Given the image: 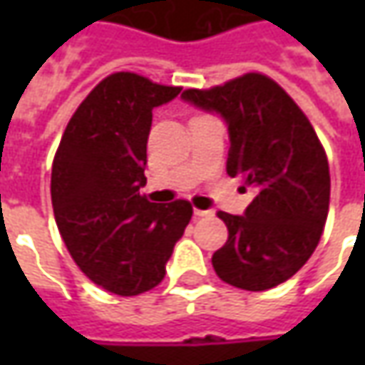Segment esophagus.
Instances as JSON below:
<instances>
[{
	"label": "esophagus",
	"instance_id": "obj_1",
	"mask_svg": "<svg viewBox=\"0 0 365 365\" xmlns=\"http://www.w3.org/2000/svg\"><path fill=\"white\" fill-rule=\"evenodd\" d=\"M192 213H195V217H207V215H211V211H203V209H195Z\"/></svg>",
	"mask_w": 365,
	"mask_h": 365
}]
</instances>
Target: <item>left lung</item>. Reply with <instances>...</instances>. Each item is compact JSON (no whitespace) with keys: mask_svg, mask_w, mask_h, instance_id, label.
I'll return each instance as SVG.
<instances>
[{"mask_svg":"<svg viewBox=\"0 0 365 365\" xmlns=\"http://www.w3.org/2000/svg\"><path fill=\"white\" fill-rule=\"evenodd\" d=\"M182 101L227 123V175L256 197L244 215L219 211L230 237L213 254L217 276L244 290H268L311 258L329 211V164L315 130L272 78L247 73Z\"/></svg>","mask_w":365,"mask_h":365,"instance_id":"obj_1","label":"left lung"}]
</instances>
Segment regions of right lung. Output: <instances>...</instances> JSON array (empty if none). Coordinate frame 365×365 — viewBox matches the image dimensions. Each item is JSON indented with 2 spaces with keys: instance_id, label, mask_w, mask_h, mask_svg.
<instances>
[{
  "instance_id": "obj_1",
  "label": "right lung",
  "mask_w": 365,
  "mask_h": 365,
  "mask_svg": "<svg viewBox=\"0 0 365 365\" xmlns=\"http://www.w3.org/2000/svg\"><path fill=\"white\" fill-rule=\"evenodd\" d=\"M178 93L109 75L78 106L54 156L50 195L64 245L87 278L120 297L160 284L192 217L189 201L150 203L140 192L152 109Z\"/></svg>"
}]
</instances>
